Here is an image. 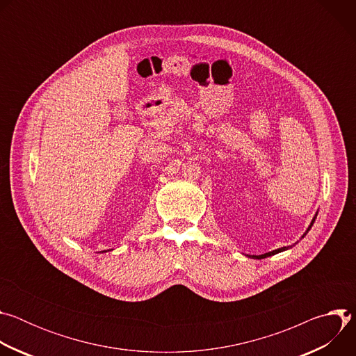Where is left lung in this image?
<instances>
[{"instance_id":"left-lung-1","label":"left lung","mask_w":356,"mask_h":356,"mask_svg":"<svg viewBox=\"0 0 356 356\" xmlns=\"http://www.w3.org/2000/svg\"><path fill=\"white\" fill-rule=\"evenodd\" d=\"M316 218H317V214H316V217L313 218V221H312V224H310V227L307 228V231H306V234L312 229V227H313V224H314V221H316ZM304 234V235H306ZM304 235H302V238H304ZM289 248H291V246H283V248H279V249H275V250H272V252H268V253H264V255H246V257H250V258H253V259H264V258H268V257H272V255H276V253H279V252H283V250H286V249H289Z\"/></svg>"}]
</instances>
